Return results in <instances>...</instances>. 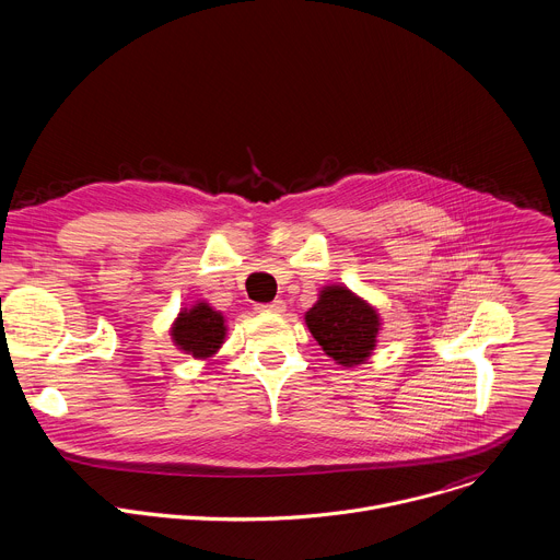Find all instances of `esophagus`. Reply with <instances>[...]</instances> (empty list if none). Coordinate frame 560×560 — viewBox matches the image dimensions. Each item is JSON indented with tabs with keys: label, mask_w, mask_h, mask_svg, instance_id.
<instances>
[{
	"label": "esophagus",
	"mask_w": 560,
	"mask_h": 560,
	"mask_svg": "<svg viewBox=\"0 0 560 560\" xmlns=\"http://www.w3.org/2000/svg\"><path fill=\"white\" fill-rule=\"evenodd\" d=\"M257 310H259V312H283V310H285V303H283L281 299H275V301H270V303H259Z\"/></svg>",
	"instance_id": "1"
}]
</instances>
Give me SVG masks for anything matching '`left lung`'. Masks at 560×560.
I'll return each instance as SVG.
<instances>
[{
  "instance_id": "8db88e82",
  "label": "left lung",
  "mask_w": 560,
  "mask_h": 560,
  "mask_svg": "<svg viewBox=\"0 0 560 560\" xmlns=\"http://www.w3.org/2000/svg\"><path fill=\"white\" fill-rule=\"evenodd\" d=\"M305 324L324 352L346 368L372 354L381 326L376 310L343 285H326L305 312Z\"/></svg>"
}]
</instances>
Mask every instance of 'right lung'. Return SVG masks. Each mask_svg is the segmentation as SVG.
Listing matches in <instances>:
<instances>
[{
	"label": "right lung",
	"mask_w": 560,
	"mask_h": 560,
	"mask_svg": "<svg viewBox=\"0 0 560 560\" xmlns=\"http://www.w3.org/2000/svg\"><path fill=\"white\" fill-rule=\"evenodd\" d=\"M171 337L179 350L195 359L212 357L225 339V318L208 303H195L190 310H182L171 328Z\"/></svg>",
	"instance_id": "right-lung-1"
}]
</instances>
